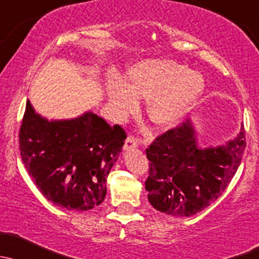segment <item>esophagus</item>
<instances>
[{"mask_svg":"<svg viewBox=\"0 0 259 259\" xmlns=\"http://www.w3.org/2000/svg\"><path fill=\"white\" fill-rule=\"evenodd\" d=\"M138 143H140V141L137 140V138L135 137V136H128V138L126 140V142H124V146H123V149H130V148H133V147H137Z\"/></svg>","mask_w":259,"mask_h":259,"instance_id":"1","label":"esophagus"}]
</instances>
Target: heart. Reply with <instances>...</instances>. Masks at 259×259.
Instances as JSON below:
<instances>
[{
    "mask_svg": "<svg viewBox=\"0 0 259 259\" xmlns=\"http://www.w3.org/2000/svg\"><path fill=\"white\" fill-rule=\"evenodd\" d=\"M203 78L185 65L170 60H146L127 72L126 83L114 82L108 89V102L117 118L137 108V100L148 101L152 122L170 126L191 110L203 92Z\"/></svg>",
    "mask_w": 259,
    "mask_h": 259,
    "instance_id": "b5f03b06",
    "label": "heart"
}]
</instances>
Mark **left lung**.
<instances>
[{
    "label": "left lung",
    "instance_id": "1",
    "mask_svg": "<svg viewBox=\"0 0 259 259\" xmlns=\"http://www.w3.org/2000/svg\"><path fill=\"white\" fill-rule=\"evenodd\" d=\"M246 132L222 147H197L191 122L156 137L146 149L149 161L145 182L148 201L159 212L189 217L215 201L238 169Z\"/></svg>",
    "mask_w": 259,
    "mask_h": 259
}]
</instances>
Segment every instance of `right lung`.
I'll list each match as a JSON object with an SVG mask.
<instances>
[{
    "instance_id": "1",
    "label": "right lung",
    "mask_w": 259,
    "mask_h": 259,
    "mask_svg": "<svg viewBox=\"0 0 259 259\" xmlns=\"http://www.w3.org/2000/svg\"><path fill=\"white\" fill-rule=\"evenodd\" d=\"M126 131L92 112L67 121H47L26 103L20 151L28 175L49 201L66 209L87 210L102 203L106 182Z\"/></svg>"
}]
</instances>
